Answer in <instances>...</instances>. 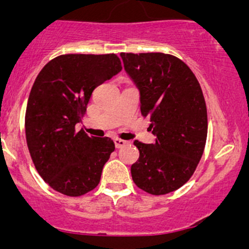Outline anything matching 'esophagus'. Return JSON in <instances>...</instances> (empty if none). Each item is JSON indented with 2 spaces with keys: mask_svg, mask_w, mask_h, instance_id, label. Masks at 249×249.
I'll return each mask as SVG.
<instances>
[{
  "mask_svg": "<svg viewBox=\"0 0 249 249\" xmlns=\"http://www.w3.org/2000/svg\"><path fill=\"white\" fill-rule=\"evenodd\" d=\"M114 144L117 148H122L124 147L125 144H127V141H124V140H120V139H115L114 140Z\"/></svg>",
  "mask_w": 249,
  "mask_h": 249,
  "instance_id": "esophagus-1",
  "label": "esophagus"
}]
</instances>
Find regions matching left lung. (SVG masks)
Listing matches in <instances>:
<instances>
[{"label":"left lung","instance_id":"obj_1","mask_svg":"<svg viewBox=\"0 0 249 249\" xmlns=\"http://www.w3.org/2000/svg\"><path fill=\"white\" fill-rule=\"evenodd\" d=\"M124 69L140 91L142 115L150 117L152 144L135 141L140 158L131 166L135 184L164 195L189 180L207 139V109L201 87L178 57L162 53H122Z\"/></svg>","mask_w":249,"mask_h":249}]
</instances>
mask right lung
Wrapping results in <instances>:
<instances>
[{"instance_id":"right-lung-1","label":"right lung","mask_w":249,"mask_h":249,"mask_svg":"<svg viewBox=\"0 0 249 249\" xmlns=\"http://www.w3.org/2000/svg\"><path fill=\"white\" fill-rule=\"evenodd\" d=\"M122 69L115 54L60 55L35 80L25 115L26 142L39 176L56 192L80 196L99 184L114 142L76 132V125L95 88Z\"/></svg>"}]
</instances>
